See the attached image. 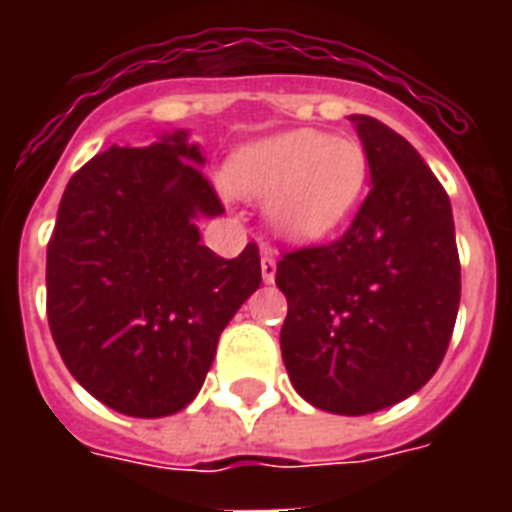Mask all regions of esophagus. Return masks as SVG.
<instances>
[{
    "instance_id": "34e87169",
    "label": "esophagus",
    "mask_w": 512,
    "mask_h": 512,
    "mask_svg": "<svg viewBox=\"0 0 512 512\" xmlns=\"http://www.w3.org/2000/svg\"><path fill=\"white\" fill-rule=\"evenodd\" d=\"M260 271H263L265 284H271L276 279V252L271 247L260 249Z\"/></svg>"
}]
</instances>
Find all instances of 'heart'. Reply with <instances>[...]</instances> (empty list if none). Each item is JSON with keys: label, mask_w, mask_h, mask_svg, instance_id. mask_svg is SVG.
Here are the masks:
<instances>
[{"label": "heart", "mask_w": 512, "mask_h": 512, "mask_svg": "<svg viewBox=\"0 0 512 512\" xmlns=\"http://www.w3.org/2000/svg\"><path fill=\"white\" fill-rule=\"evenodd\" d=\"M225 183L247 199H265V217L284 239L313 241L337 231L366 183V154L356 140L319 130L279 132L239 148Z\"/></svg>", "instance_id": "b5f03b06"}]
</instances>
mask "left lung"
<instances>
[{
  "label": "left lung",
  "instance_id": "1",
  "mask_svg": "<svg viewBox=\"0 0 512 512\" xmlns=\"http://www.w3.org/2000/svg\"><path fill=\"white\" fill-rule=\"evenodd\" d=\"M372 188L356 220L324 247L279 260L289 303L281 356L316 409L345 417L404 401L436 374L460 308L449 196L422 156L372 116H348Z\"/></svg>",
  "mask_w": 512,
  "mask_h": 512
}]
</instances>
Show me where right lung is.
Returning <instances> with one entry per match:
<instances>
[{
  "label": "right lung",
  "mask_w": 512,
  "mask_h": 512,
  "mask_svg": "<svg viewBox=\"0 0 512 512\" xmlns=\"http://www.w3.org/2000/svg\"><path fill=\"white\" fill-rule=\"evenodd\" d=\"M188 130L108 148L66 185L47 244V319L74 380L130 417L191 404L220 332L263 281L255 244L233 260L201 244L223 215Z\"/></svg>",
  "instance_id": "add662e5"
}]
</instances>
